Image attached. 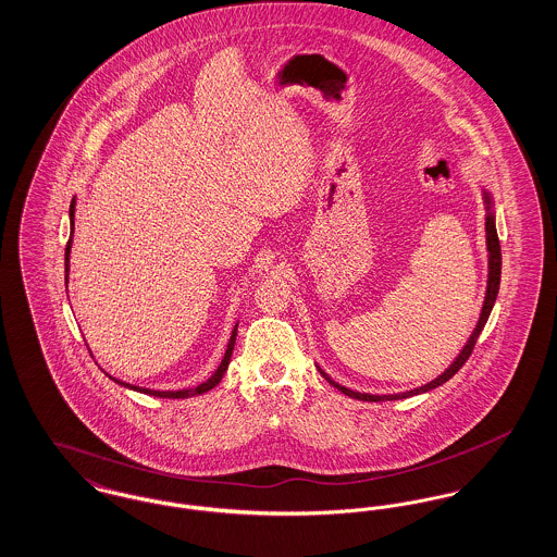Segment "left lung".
Wrapping results in <instances>:
<instances>
[{"label":"left lung","mask_w":557,"mask_h":557,"mask_svg":"<svg viewBox=\"0 0 557 557\" xmlns=\"http://www.w3.org/2000/svg\"><path fill=\"white\" fill-rule=\"evenodd\" d=\"M482 198H484V205H486V223H484V230H486V250H488V282H486V294H484V305H482V313L478 318L476 327L472 332V336L468 338L466 346L461 348V352L455 357V361L450 363L447 370L443 371L438 377H434L432 382H428L420 388H413V391H407V393H398V395H370V393H357V391H350L346 386H341L338 382H334L325 371L318 368L319 373L334 386L338 388L343 395L350 398H359V400H368V403H380V400H398V398H409L413 395H422L428 393L436 386H443L447 380H450L457 371L463 368V363L468 361V357L472 355L474 346H476L478 336L482 332V327L486 325V319L493 311V305L497 300V294H499V282H502V246H499V236H497V227H495V212H493V196L484 189L482 191Z\"/></svg>","instance_id":"left-lung-1"}]
</instances>
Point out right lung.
Masks as SVG:
<instances>
[{
    "mask_svg": "<svg viewBox=\"0 0 557 557\" xmlns=\"http://www.w3.org/2000/svg\"><path fill=\"white\" fill-rule=\"evenodd\" d=\"M69 216H71V238L66 242V250H64V280H66V284H69V257H71V246H73V230H75V198H73V202H71V211H69ZM236 336H238V323H236V327H234V332H232V338H230V343H227V350H225V357H223V361H221V366L216 368V371L212 373L211 377L207 380V382H202V384H198L196 388H184V391H150V388H139V386H133V384H127V382H123V380H116V377H112L116 384H121V386H125V388H132V391H137V393H144V395H150V397H160V398H187V397H196V395H202V393H209L212 391L219 382H221V377H223V373L227 371V366H230V361H232V352H234V345H236Z\"/></svg>",
    "mask_w": 557,
    "mask_h": 557,
    "instance_id": "1",
    "label": "right lung"
}]
</instances>
